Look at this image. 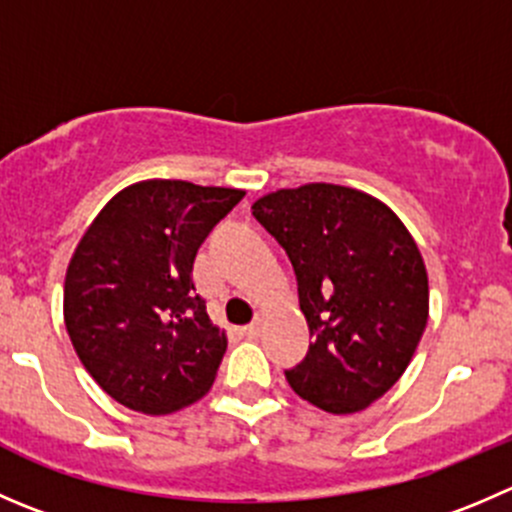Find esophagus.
Instances as JSON below:
<instances>
[{
  "mask_svg": "<svg viewBox=\"0 0 512 512\" xmlns=\"http://www.w3.org/2000/svg\"><path fill=\"white\" fill-rule=\"evenodd\" d=\"M260 330H262V315H255V320H252L250 325L245 327V335L247 337H257V335H260Z\"/></svg>",
  "mask_w": 512,
  "mask_h": 512,
  "instance_id": "1",
  "label": "esophagus"
}]
</instances>
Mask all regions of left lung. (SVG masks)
Segmentation results:
<instances>
[{
  "label": "left lung",
  "mask_w": 512,
  "mask_h": 512,
  "mask_svg": "<svg viewBox=\"0 0 512 512\" xmlns=\"http://www.w3.org/2000/svg\"><path fill=\"white\" fill-rule=\"evenodd\" d=\"M252 215L290 257L310 327L287 382L327 413L367 408L400 380L428 322L418 245L390 207L325 182L265 195Z\"/></svg>",
  "instance_id": "1"
}]
</instances>
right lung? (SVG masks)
Listing matches in <instances>:
<instances>
[{
  "instance_id": "1",
  "label": "right lung",
  "mask_w": 512,
  "mask_h": 512,
  "mask_svg": "<svg viewBox=\"0 0 512 512\" xmlns=\"http://www.w3.org/2000/svg\"><path fill=\"white\" fill-rule=\"evenodd\" d=\"M242 190L147 180L104 205L64 280V325L99 388L124 408L165 415L212 388L225 332L207 317L192 267Z\"/></svg>"
}]
</instances>
